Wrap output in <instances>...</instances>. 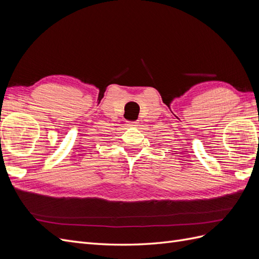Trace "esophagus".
<instances>
[{
	"label": "esophagus",
	"instance_id": "obj_1",
	"mask_svg": "<svg viewBox=\"0 0 259 259\" xmlns=\"http://www.w3.org/2000/svg\"><path fill=\"white\" fill-rule=\"evenodd\" d=\"M137 122L136 121H127V125L128 126H131V127H135V126H137Z\"/></svg>",
	"mask_w": 259,
	"mask_h": 259
}]
</instances>
